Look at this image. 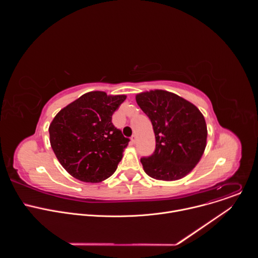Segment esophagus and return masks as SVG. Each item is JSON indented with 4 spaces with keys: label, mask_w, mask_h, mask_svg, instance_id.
Masks as SVG:
<instances>
[{
    "label": "esophagus",
    "mask_w": 258,
    "mask_h": 258,
    "mask_svg": "<svg viewBox=\"0 0 258 258\" xmlns=\"http://www.w3.org/2000/svg\"><path fill=\"white\" fill-rule=\"evenodd\" d=\"M131 140H132V142H133V143L135 144V143L137 142V135H133V136H132V139H131Z\"/></svg>",
    "instance_id": "esophagus-1"
}]
</instances>
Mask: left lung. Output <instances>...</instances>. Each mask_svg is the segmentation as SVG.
I'll list each match as a JSON object with an SVG mask.
<instances>
[{
	"instance_id": "obj_1",
	"label": "left lung",
	"mask_w": 258,
	"mask_h": 258,
	"mask_svg": "<svg viewBox=\"0 0 258 258\" xmlns=\"http://www.w3.org/2000/svg\"><path fill=\"white\" fill-rule=\"evenodd\" d=\"M136 101L150 118L156 139L154 153L141 158L145 172L167 181L186 176L200 161L206 147L203 114L191 102L163 90L140 93Z\"/></svg>"
}]
</instances>
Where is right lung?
<instances>
[{
    "label": "right lung",
    "instance_id": "obj_1",
    "mask_svg": "<svg viewBox=\"0 0 258 258\" xmlns=\"http://www.w3.org/2000/svg\"><path fill=\"white\" fill-rule=\"evenodd\" d=\"M125 95L94 91L61 109L49 126L52 149L64 169L86 182L112 175L130 139L112 123Z\"/></svg>",
    "mask_w": 258,
    "mask_h": 258
}]
</instances>
